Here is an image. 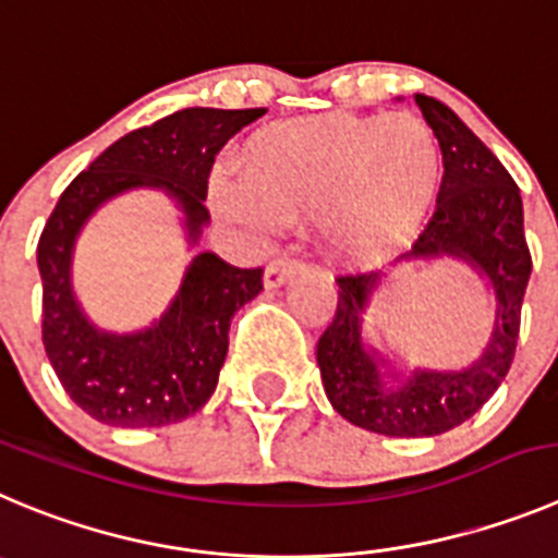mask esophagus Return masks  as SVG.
<instances>
[{
    "mask_svg": "<svg viewBox=\"0 0 558 558\" xmlns=\"http://www.w3.org/2000/svg\"><path fill=\"white\" fill-rule=\"evenodd\" d=\"M300 269H303V264L296 262V258H289V255L275 258V262L267 267V272H264V286H267V289H280V286H283L289 278H294Z\"/></svg>",
    "mask_w": 558,
    "mask_h": 558,
    "instance_id": "1",
    "label": "esophagus"
}]
</instances>
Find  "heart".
<instances>
[{"label": "heart", "mask_w": 558, "mask_h": 558, "mask_svg": "<svg viewBox=\"0 0 558 558\" xmlns=\"http://www.w3.org/2000/svg\"><path fill=\"white\" fill-rule=\"evenodd\" d=\"M242 179L217 173L211 206L250 231L314 217L330 258L374 267L418 233L440 186V148L408 112H325L264 129L242 154Z\"/></svg>", "instance_id": "1"}]
</instances>
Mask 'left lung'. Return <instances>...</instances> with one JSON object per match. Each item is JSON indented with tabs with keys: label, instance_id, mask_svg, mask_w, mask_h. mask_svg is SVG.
Returning <instances> with one entry per match:
<instances>
[{
	"label": "left lung",
	"instance_id": "obj_1",
	"mask_svg": "<svg viewBox=\"0 0 558 558\" xmlns=\"http://www.w3.org/2000/svg\"><path fill=\"white\" fill-rule=\"evenodd\" d=\"M444 154L437 208L402 264L454 258L487 280L493 291L490 336L476 361L462 368H413L404 377L366 341L363 316L388 275H341L330 327L316 343L325 393L332 410L388 437H432L478 413L512 366L520 305L531 275L520 190L487 145L446 107L415 96Z\"/></svg>",
	"mask_w": 558,
	"mask_h": 558
}]
</instances>
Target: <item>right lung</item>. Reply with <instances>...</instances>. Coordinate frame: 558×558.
Wrapping results in <instances>:
<instances>
[{
	"instance_id": "add662e5",
	"label": "right lung",
	"mask_w": 558,
	"mask_h": 558,
	"mask_svg": "<svg viewBox=\"0 0 558 558\" xmlns=\"http://www.w3.org/2000/svg\"><path fill=\"white\" fill-rule=\"evenodd\" d=\"M262 114L211 107L168 114L109 145L57 201L38 242L44 347L68 397L101 424L154 429L195 415L217 388L233 314L264 289V269L197 253L159 319L145 330L109 332L87 319L71 283L82 228L123 192L159 190L181 211L186 244L197 247L215 156Z\"/></svg>"
}]
</instances>
